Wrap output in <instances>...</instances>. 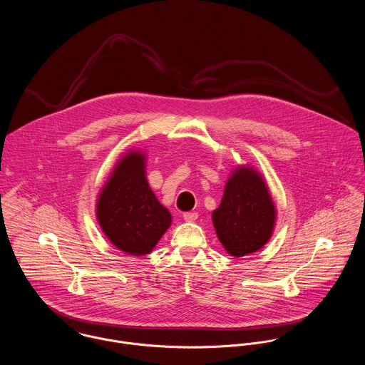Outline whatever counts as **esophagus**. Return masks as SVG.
<instances>
[{
    "mask_svg": "<svg viewBox=\"0 0 365 365\" xmlns=\"http://www.w3.org/2000/svg\"><path fill=\"white\" fill-rule=\"evenodd\" d=\"M183 220L187 221V222L196 221V220H197V212H185V214H183Z\"/></svg>",
    "mask_w": 365,
    "mask_h": 365,
    "instance_id": "esophagus-1",
    "label": "esophagus"
}]
</instances>
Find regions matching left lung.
Masks as SVG:
<instances>
[{"mask_svg": "<svg viewBox=\"0 0 365 365\" xmlns=\"http://www.w3.org/2000/svg\"><path fill=\"white\" fill-rule=\"evenodd\" d=\"M276 217V205L262 175L241 165L225 183L221 204L212 211V224L225 250L242 257L269 242Z\"/></svg>", "mask_w": 365, "mask_h": 365, "instance_id": "left-lung-1", "label": "left lung"}]
</instances>
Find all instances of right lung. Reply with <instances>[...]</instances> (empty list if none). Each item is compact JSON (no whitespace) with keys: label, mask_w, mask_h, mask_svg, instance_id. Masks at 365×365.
<instances>
[{"label":"right lung","mask_w":365,"mask_h":365,"mask_svg":"<svg viewBox=\"0 0 365 365\" xmlns=\"http://www.w3.org/2000/svg\"><path fill=\"white\" fill-rule=\"evenodd\" d=\"M96 218L106 238L131 256L148 255L172 215L158 202L145 176V154L125 153L116 163L96 200Z\"/></svg>","instance_id":"obj_1"}]
</instances>
